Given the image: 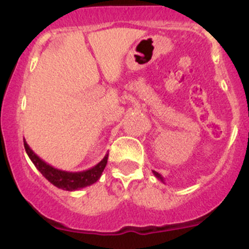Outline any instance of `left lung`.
<instances>
[{
  "label": "left lung",
  "mask_w": 249,
  "mask_h": 249,
  "mask_svg": "<svg viewBox=\"0 0 249 249\" xmlns=\"http://www.w3.org/2000/svg\"><path fill=\"white\" fill-rule=\"evenodd\" d=\"M153 173H154V176L158 178V179H160L162 183H165V182H164V177H162V176L160 175V173H158V172H155V171H153Z\"/></svg>",
  "instance_id": "8db88e82"
}]
</instances>
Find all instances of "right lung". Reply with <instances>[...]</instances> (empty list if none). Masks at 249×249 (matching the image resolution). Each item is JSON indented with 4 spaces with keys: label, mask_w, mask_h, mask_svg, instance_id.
I'll list each match as a JSON object with an SVG mask.
<instances>
[{
    "label": "right lung",
    "mask_w": 249,
    "mask_h": 249,
    "mask_svg": "<svg viewBox=\"0 0 249 249\" xmlns=\"http://www.w3.org/2000/svg\"><path fill=\"white\" fill-rule=\"evenodd\" d=\"M24 147L26 150L27 155L34 162L35 166L37 167L39 172L49 180L52 184H54L56 188L60 189L69 190V192H73V190L82 189V188L88 187V185L94 184L95 182L99 180L101 177L102 172H104L105 167L107 165V160H108V154L105 155L104 159L95 165L94 167L85 171L80 172H69V171H62V170L55 169L52 165L47 164L46 161L41 159L37 154H35L34 150L29 147L26 141L24 140Z\"/></svg>",
    "instance_id": "add662e5"
}]
</instances>
